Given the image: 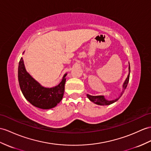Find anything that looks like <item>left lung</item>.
Masks as SVG:
<instances>
[{"instance_id":"1","label":"left lung","mask_w":151,"mask_h":151,"mask_svg":"<svg viewBox=\"0 0 151 151\" xmlns=\"http://www.w3.org/2000/svg\"><path fill=\"white\" fill-rule=\"evenodd\" d=\"M129 76H130V65H129V74L127 76V78H126V81H125V82L123 84V91H122V93H121L120 96L119 97V98L122 96L124 90H126V88L127 86V84L129 83ZM87 97L91 102H94V103L97 104L98 105H109V104H111L114 103V102L117 101L119 99V98H117V99H115V100H113V101H108L104 98L103 95L92 96V95H90L88 94H87Z\"/></svg>"}]
</instances>
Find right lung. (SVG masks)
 Segmentation results:
<instances>
[{
    "instance_id": "add662e5",
    "label": "right lung",
    "mask_w": 151,
    "mask_h": 151,
    "mask_svg": "<svg viewBox=\"0 0 151 151\" xmlns=\"http://www.w3.org/2000/svg\"><path fill=\"white\" fill-rule=\"evenodd\" d=\"M64 75L61 83L53 88H45L33 79L25 70L23 58L18 65V78L22 92L30 103L41 109H50L55 107L63 99L66 81Z\"/></svg>"
}]
</instances>
